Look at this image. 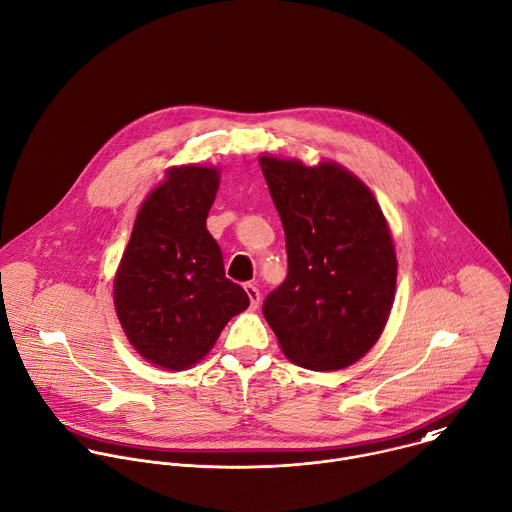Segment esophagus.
I'll return each mask as SVG.
<instances>
[{
    "label": "esophagus",
    "instance_id": "obj_1",
    "mask_svg": "<svg viewBox=\"0 0 512 512\" xmlns=\"http://www.w3.org/2000/svg\"><path fill=\"white\" fill-rule=\"evenodd\" d=\"M244 290H246V294L250 298V308H258V304H260V290L254 284H246Z\"/></svg>",
    "mask_w": 512,
    "mask_h": 512
}]
</instances>
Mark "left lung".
I'll use <instances>...</instances> for the list:
<instances>
[{"mask_svg":"<svg viewBox=\"0 0 512 512\" xmlns=\"http://www.w3.org/2000/svg\"><path fill=\"white\" fill-rule=\"evenodd\" d=\"M280 214L288 274L262 312L286 358L308 370L358 362L380 338L396 290L386 218L352 172L260 156Z\"/></svg>","mask_w":512,"mask_h":512,"instance_id":"left-lung-1","label":"left lung"}]
</instances>
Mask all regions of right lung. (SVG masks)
Masks as SVG:
<instances>
[{
	"instance_id": "right-lung-1",
	"label": "right lung",
	"mask_w": 512,
	"mask_h": 512,
	"mask_svg": "<svg viewBox=\"0 0 512 512\" xmlns=\"http://www.w3.org/2000/svg\"><path fill=\"white\" fill-rule=\"evenodd\" d=\"M218 186L216 168H170L142 202L114 278L116 314L130 344L166 370L200 362L250 304L244 288L226 278L206 228Z\"/></svg>"
}]
</instances>
